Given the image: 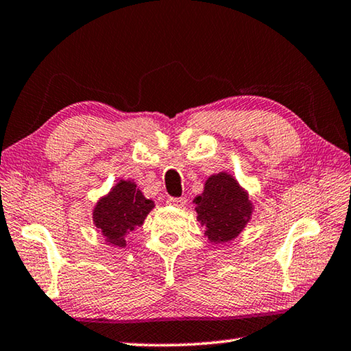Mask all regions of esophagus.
<instances>
[{
	"label": "esophagus",
	"mask_w": 351,
	"mask_h": 351,
	"mask_svg": "<svg viewBox=\"0 0 351 351\" xmlns=\"http://www.w3.org/2000/svg\"><path fill=\"white\" fill-rule=\"evenodd\" d=\"M167 204L175 206V207H184L187 204V199L184 197H169L167 198Z\"/></svg>",
	"instance_id": "1"
}]
</instances>
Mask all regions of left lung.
<instances>
[{
  "label": "left lung",
  "mask_w": 351,
  "mask_h": 351,
  "mask_svg": "<svg viewBox=\"0 0 351 351\" xmlns=\"http://www.w3.org/2000/svg\"><path fill=\"white\" fill-rule=\"evenodd\" d=\"M198 221L212 241H229L251 217V201L232 176L218 173L206 181L204 193L195 199Z\"/></svg>",
  "instance_id": "8db88e82"
}]
</instances>
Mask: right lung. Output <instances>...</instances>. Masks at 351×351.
Segmentation results:
<instances>
[{
	"instance_id": "right-lung-1",
	"label": "right lung",
	"mask_w": 351,
	"mask_h": 351,
	"mask_svg": "<svg viewBox=\"0 0 351 351\" xmlns=\"http://www.w3.org/2000/svg\"><path fill=\"white\" fill-rule=\"evenodd\" d=\"M153 206V201L147 199L134 182L121 181L108 197L99 201L94 209V223L110 243L123 247L127 245L125 235L142 226Z\"/></svg>"
}]
</instances>
